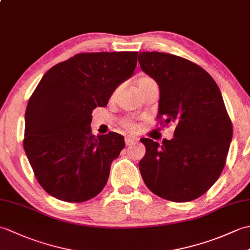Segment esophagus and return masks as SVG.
<instances>
[{
    "instance_id": "34e87169",
    "label": "esophagus",
    "mask_w": 250,
    "mask_h": 250,
    "mask_svg": "<svg viewBox=\"0 0 250 250\" xmlns=\"http://www.w3.org/2000/svg\"><path fill=\"white\" fill-rule=\"evenodd\" d=\"M125 141V144L129 146V145H132V144H134V143H136L137 139H135V137H133V136H126Z\"/></svg>"
}]
</instances>
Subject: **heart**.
Instances as JSON below:
<instances>
[{
	"mask_svg": "<svg viewBox=\"0 0 250 250\" xmlns=\"http://www.w3.org/2000/svg\"><path fill=\"white\" fill-rule=\"evenodd\" d=\"M142 79H151V78L143 77V78H141V79H140V81H142ZM122 124H124V125L125 126V128H128V129H130V130H134V129L136 128V125L134 124L133 121H131L130 119H125V120H124V122H122Z\"/></svg>",
	"mask_w": 250,
	"mask_h": 250,
	"instance_id": "heart-1",
	"label": "heart"
}]
</instances>
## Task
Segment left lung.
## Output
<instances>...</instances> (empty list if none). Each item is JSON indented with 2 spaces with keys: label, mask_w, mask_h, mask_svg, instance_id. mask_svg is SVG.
Returning <instances> with one entry per match:
<instances>
[{
  "label": "left lung",
  "mask_w": 250,
  "mask_h": 250,
  "mask_svg": "<svg viewBox=\"0 0 250 250\" xmlns=\"http://www.w3.org/2000/svg\"><path fill=\"white\" fill-rule=\"evenodd\" d=\"M143 72L160 89L159 118L175 124L162 145L142 139L143 180L151 192L173 202L204 194L219 178L232 140V124L217 83L201 66L164 52H140Z\"/></svg>",
  "instance_id": "obj_1"
}]
</instances>
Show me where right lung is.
I'll use <instances>...</instances> for the list:
<instances>
[{
	"label": "right lung",
	"mask_w": 250,
	"mask_h": 250,
	"mask_svg": "<svg viewBox=\"0 0 250 250\" xmlns=\"http://www.w3.org/2000/svg\"><path fill=\"white\" fill-rule=\"evenodd\" d=\"M137 51L88 52L58 63L25 109L23 148L37 182L56 199L79 203L105 187L124 136L91 133L92 110L133 75Z\"/></svg>",
	"instance_id": "right-lung-1"
}]
</instances>
